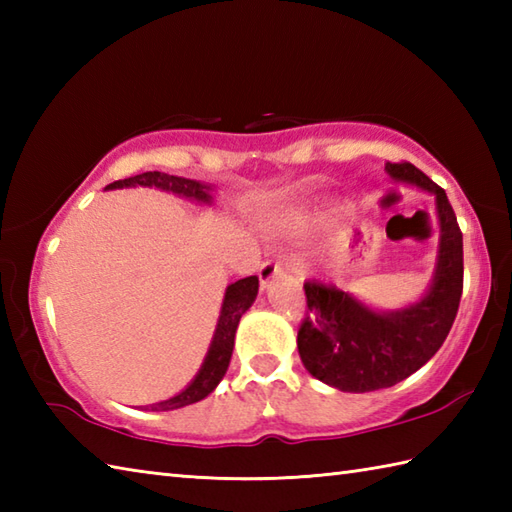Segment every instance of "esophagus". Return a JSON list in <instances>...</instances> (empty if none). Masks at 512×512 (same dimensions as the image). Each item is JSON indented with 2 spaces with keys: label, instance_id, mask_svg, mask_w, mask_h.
<instances>
[{
  "label": "esophagus",
  "instance_id": "esophagus-1",
  "mask_svg": "<svg viewBox=\"0 0 512 512\" xmlns=\"http://www.w3.org/2000/svg\"><path fill=\"white\" fill-rule=\"evenodd\" d=\"M281 273H284V268H281L279 262H273V259H266V262L259 266V284H262V288H266L270 284V279H275Z\"/></svg>",
  "mask_w": 512,
  "mask_h": 512
}]
</instances>
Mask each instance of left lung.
Instances as JSON below:
<instances>
[{
    "mask_svg": "<svg viewBox=\"0 0 512 512\" xmlns=\"http://www.w3.org/2000/svg\"><path fill=\"white\" fill-rule=\"evenodd\" d=\"M391 180L436 198L440 226L436 268L427 292L398 310H374L352 292L306 281L308 310L297 347L303 367L339 391L365 394L394 387L436 354L462 297V233L447 193L411 162H387Z\"/></svg>",
    "mask_w": 512,
    "mask_h": 512,
    "instance_id": "8db88e82",
    "label": "left lung"
}]
</instances>
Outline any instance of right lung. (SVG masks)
<instances>
[{
  "instance_id": "1",
  "label": "right lung",
  "mask_w": 512,
  "mask_h": 512,
  "mask_svg": "<svg viewBox=\"0 0 512 512\" xmlns=\"http://www.w3.org/2000/svg\"><path fill=\"white\" fill-rule=\"evenodd\" d=\"M123 187H156L160 191L176 193V195H182V198L200 202V204L213 202L211 184L169 176V173H160V171H147L134 178L116 180L112 184H107L105 189L112 191V189H123ZM257 290H259V279L255 275L239 279L235 284L226 286L220 319H217L209 352H206L198 374L193 376L191 383L184 387L180 394L171 396L167 400L154 402V405L147 407V411H173V409L193 405V402H200L202 398L209 396L217 385H220V380L224 378L228 369V363H231L239 319H242V314L253 306V301L257 299Z\"/></svg>"
}]
</instances>
